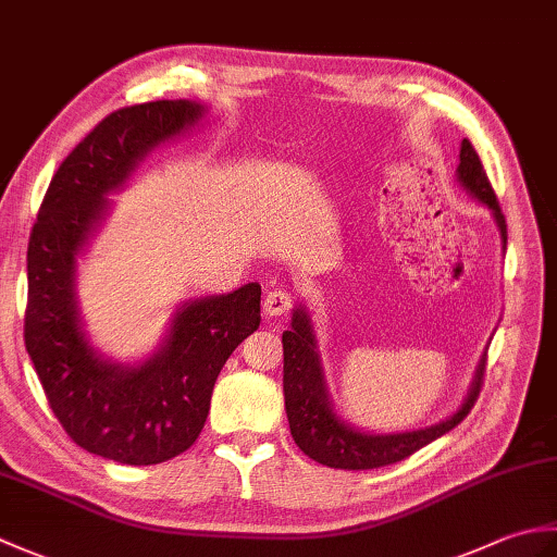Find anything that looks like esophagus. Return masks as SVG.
<instances>
[{
	"mask_svg": "<svg viewBox=\"0 0 557 557\" xmlns=\"http://www.w3.org/2000/svg\"><path fill=\"white\" fill-rule=\"evenodd\" d=\"M294 306L292 294L285 289H272L265 294V301H263V313L265 318H280L285 315Z\"/></svg>",
	"mask_w": 557,
	"mask_h": 557,
	"instance_id": "1",
	"label": "esophagus"
}]
</instances>
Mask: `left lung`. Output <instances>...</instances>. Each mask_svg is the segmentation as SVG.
I'll return each mask as SVG.
<instances>
[{"mask_svg":"<svg viewBox=\"0 0 557 557\" xmlns=\"http://www.w3.org/2000/svg\"><path fill=\"white\" fill-rule=\"evenodd\" d=\"M457 182L459 186H465L479 203L488 206V210L493 212V220L500 230V239L505 248V215L498 206V198H495L486 170H483V164L479 160V152L467 138L461 140L459 148ZM282 349H285V377H282V385H285V409L294 443L299 445L304 455L315 459L318 465L349 471L395 465V461L407 459L423 445L433 443L435 437L453 431L457 423L467 419V413L479 399L483 369H486V354H483L465 401H461V407L445 421L405 433H363L359 429H354L351 423L342 421L333 409L323 375V363L321 357H318L311 315L304 306L294 309L292 330L282 333Z\"/></svg>","mask_w":557,"mask_h":557,"instance_id":"obj_1","label":"left lung"}]
</instances>
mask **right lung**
Here are the masks:
<instances>
[{"mask_svg": "<svg viewBox=\"0 0 557 557\" xmlns=\"http://www.w3.org/2000/svg\"><path fill=\"white\" fill-rule=\"evenodd\" d=\"M203 114L194 100H158L104 116L59 164L30 232L28 357L71 441L122 465H160L196 443L224 361L260 325V285L248 282L182 304L160 349L136 366L104 359L81 327L76 258L108 218V194Z\"/></svg>", "mask_w": 557, "mask_h": 557, "instance_id": "obj_1", "label": "right lung"}]
</instances>
